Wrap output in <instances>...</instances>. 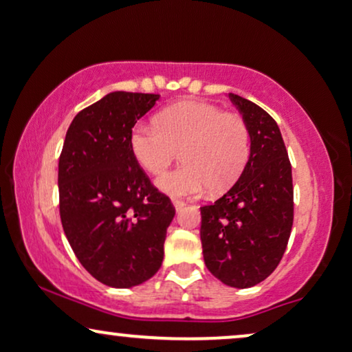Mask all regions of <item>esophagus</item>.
<instances>
[{"label":"esophagus","instance_id":"1","mask_svg":"<svg viewBox=\"0 0 352 352\" xmlns=\"http://www.w3.org/2000/svg\"><path fill=\"white\" fill-rule=\"evenodd\" d=\"M173 205H175V208L179 212V210H182L186 207V202L184 200H179V199H173Z\"/></svg>","mask_w":352,"mask_h":352}]
</instances>
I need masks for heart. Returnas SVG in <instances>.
<instances>
[{
    "instance_id": "heart-1",
    "label": "heart",
    "mask_w": 352,
    "mask_h": 352,
    "mask_svg": "<svg viewBox=\"0 0 352 352\" xmlns=\"http://www.w3.org/2000/svg\"><path fill=\"white\" fill-rule=\"evenodd\" d=\"M131 152L148 175L158 176L177 158L182 165L157 181L171 197H192L205 189L226 192L243 175L250 158V129L237 113L207 102H181L158 113L155 127L131 131Z\"/></svg>"
}]
</instances>
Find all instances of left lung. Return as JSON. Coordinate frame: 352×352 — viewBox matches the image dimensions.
I'll return each mask as SVG.
<instances>
[{
  "mask_svg": "<svg viewBox=\"0 0 352 352\" xmlns=\"http://www.w3.org/2000/svg\"><path fill=\"white\" fill-rule=\"evenodd\" d=\"M250 129V158L234 186L200 207L205 265L232 287H250L275 270L294 218L291 163L276 121L258 104L230 94Z\"/></svg>",
  "mask_w": 352,
  "mask_h": 352,
  "instance_id": "1",
  "label": "left lung"
}]
</instances>
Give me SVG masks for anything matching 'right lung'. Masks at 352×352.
Segmentation results:
<instances>
[{"label": "right lung", "mask_w": 352, "mask_h": 352, "mask_svg": "<svg viewBox=\"0 0 352 352\" xmlns=\"http://www.w3.org/2000/svg\"><path fill=\"white\" fill-rule=\"evenodd\" d=\"M155 94L111 92L76 115L59 155V215L82 267L103 285L132 287L160 270L175 217L131 152Z\"/></svg>", "instance_id": "add662e5"}]
</instances>
